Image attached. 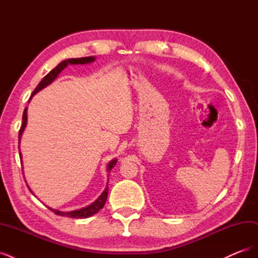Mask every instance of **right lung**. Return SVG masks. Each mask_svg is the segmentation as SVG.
Segmentation results:
<instances>
[{
  "instance_id": "add662e5",
  "label": "right lung",
  "mask_w": 258,
  "mask_h": 258,
  "mask_svg": "<svg viewBox=\"0 0 258 258\" xmlns=\"http://www.w3.org/2000/svg\"><path fill=\"white\" fill-rule=\"evenodd\" d=\"M95 60H96V57H92L91 56V57H84V58L66 59V60H63L62 62H60V63L56 68L52 69L51 71L47 75H46L44 79L40 82V84L36 86V88L34 89V91L32 92V95H31V97H30V100L32 99L34 97V95H36L38 91H41L45 87H47L48 85H50L54 80L57 79L58 75L62 72V70H64L69 64H88V63H91V62H93ZM30 100H29V102H30ZM27 113H28V107H26L25 111H23L22 124H21V127H20V130H19V137H18L19 138V146H18L19 147V152H20V140H21L22 134H23V131H25V129L27 127V122H28V115H27ZM19 156H20V160H21V163H22L21 152H20ZM116 162H117V159L114 158V159H112L110 162L107 163L106 171H107L108 173L111 172V170L114 168V166L116 165ZM27 186H28V188L30 189V191L34 195V192L31 190L30 186L28 184H27ZM107 192H108V179H107V182H106V186H105L103 192L100 195L99 198L96 201H93L91 205H89L87 207H84L82 209H77V210H74V211H69V212H66V211H59V210L52 209V208H49V207H47V208L50 211H52L54 214H57V215L72 217V218H87V217H89V216H91L93 214L98 213L99 211L104 207L106 198H107Z\"/></svg>"
}]
</instances>
